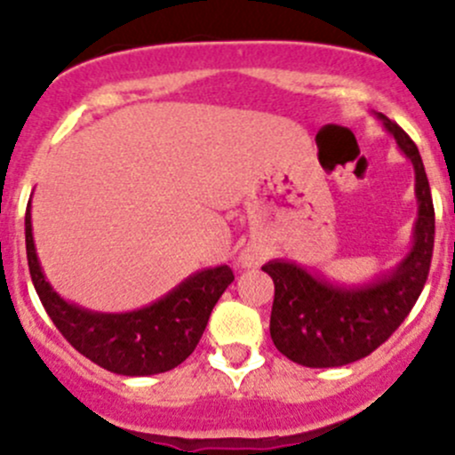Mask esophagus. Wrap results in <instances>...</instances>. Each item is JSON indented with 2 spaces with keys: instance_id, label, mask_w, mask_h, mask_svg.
<instances>
[{
  "instance_id": "1",
  "label": "esophagus",
  "mask_w": 455,
  "mask_h": 455,
  "mask_svg": "<svg viewBox=\"0 0 455 455\" xmlns=\"http://www.w3.org/2000/svg\"><path fill=\"white\" fill-rule=\"evenodd\" d=\"M240 264L244 266V268H251V266H257V259L253 255H249V253H242V257H240Z\"/></svg>"
}]
</instances>
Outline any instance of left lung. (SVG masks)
<instances>
[{
  "mask_svg": "<svg viewBox=\"0 0 455 455\" xmlns=\"http://www.w3.org/2000/svg\"><path fill=\"white\" fill-rule=\"evenodd\" d=\"M376 118L414 167L419 218L410 253L363 283L332 282L291 259L261 266L275 283L270 339L283 356L306 368H341L374 352L414 308L429 275L435 218L423 158L396 123L383 114Z\"/></svg>",
  "mask_w": 455,
  "mask_h": 455,
  "instance_id": "left-lung-1",
  "label": "left lung"
}]
</instances>
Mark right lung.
<instances>
[{"mask_svg": "<svg viewBox=\"0 0 455 455\" xmlns=\"http://www.w3.org/2000/svg\"><path fill=\"white\" fill-rule=\"evenodd\" d=\"M26 253L35 291L59 332L100 368L123 376H151L182 363L198 346L213 306L233 282L227 264L198 270L173 291L130 313H96L63 299L45 279L26 209Z\"/></svg>", "mask_w": 455, "mask_h": 455, "instance_id": "add662e5", "label": "right lung"}]
</instances>
